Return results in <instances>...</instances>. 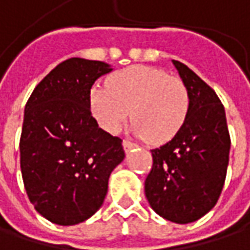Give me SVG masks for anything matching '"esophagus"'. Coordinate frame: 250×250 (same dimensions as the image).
I'll use <instances>...</instances> for the list:
<instances>
[{
    "mask_svg": "<svg viewBox=\"0 0 250 250\" xmlns=\"http://www.w3.org/2000/svg\"><path fill=\"white\" fill-rule=\"evenodd\" d=\"M134 147H136V145L131 143L130 140H123V149H125V152H130V150L134 149Z\"/></svg>",
    "mask_w": 250,
    "mask_h": 250,
    "instance_id": "esophagus-1",
    "label": "esophagus"
}]
</instances>
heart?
Wrapping results in <instances>:
<instances>
[{"mask_svg": "<svg viewBox=\"0 0 250 250\" xmlns=\"http://www.w3.org/2000/svg\"><path fill=\"white\" fill-rule=\"evenodd\" d=\"M88 107L104 131L117 134L130 114L136 136L162 145L174 139L185 123L189 94L179 78L158 68L134 65L113 74L107 86H91Z\"/></svg>", "mask_w": 250, "mask_h": 250, "instance_id": "b5f03b06", "label": "heart"}]
</instances>
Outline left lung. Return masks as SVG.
<instances>
[{
	"instance_id": "8db88e82",
	"label": "left lung",
	"mask_w": 250,
	"mask_h": 250,
	"mask_svg": "<svg viewBox=\"0 0 250 250\" xmlns=\"http://www.w3.org/2000/svg\"><path fill=\"white\" fill-rule=\"evenodd\" d=\"M189 94V110L182 128L152 152L153 165L145 181L150 207L178 225L192 223L217 203L229 165L230 134L225 107L187 65L172 61Z\"/></svg>"
}]
</instances>
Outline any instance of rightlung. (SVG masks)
Returning a JSON list of instances; mask_svg holds the SVG:
<instances>
[{
  "mask_svg": "<svg viewBox=\"0 0 250 250\" xmlns=\"http://www.w3.org/2000/svg\"><path fill=\"white\" fill-rule=\"evenodd\" d=\"M113 68L71 58L44 76L24 108L20 167L36 211L55 225L85 222L103 206L113 169L125 159L122 139L100 128L88 92Z\"/></svg>",
  "mask_w": 250,
  "mask_h": 250,
  "instance_id": "1",
  "label": "right lung"
}]
</instances>
